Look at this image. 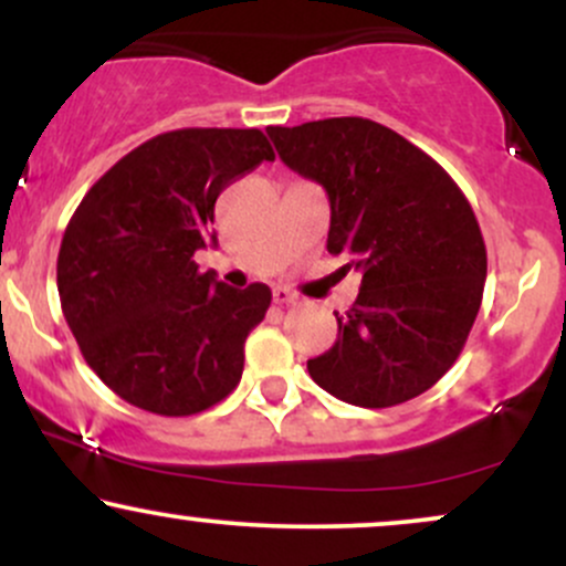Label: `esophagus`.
<instances>
[{
	"label": "esophagus",
	"mask_w": 566,
	"mask_h": 566,
	"mask_svg": "<svg viewBox=\"0 0 566 566\" xmlns=\"http://www.w3.org/2000/svg\"><path fill=\"white\" fill-rule=\"evenodd\" d=\"M295 301H297V295L292 290L274 287V303L276 305H290V303H295Z\"/></svg>",
	"instance_id": "34e87169"
}]
</instances>
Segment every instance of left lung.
Returning a JSON list of instances; mask_svg holds the SVG:
<instances>
[{
	"label": "left lung",
	"instance_id": "1",
	"mask_svg": "<svg viewBox=\"0 0 566 566\" xmlns=\"http://www.w3.org/2000/svg\"><path fill=\"white\" fill-rule=\"evenodd\" d=\"M279 159L329 199L327 250L361 274L337 340L308 373L348 405L415 399L454 365L479 314L486 250L458 184L394 129L361 116L269 127Z\"/></svg>",
	"mask_w": 566,
	"mask_h": 566
}]
</instances>
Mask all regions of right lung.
I'll use <instances>...</instances> for the list:
<instances>
[{
    "label": "right lung",
    "mask_w": 566,
    "mask_h": 566,
    "mask_svg": "<svg viewBox=\"0 0 566 566\" xmlns=\"http://www.w3.org/2000/svg\"><path fill=\"white\" fill-rule=\"evenodd\" d=\"M274 161L261 129L186 127L129 151L84 193L57 252L63 316L116 396L167 418L226 399L271 290L226 287L193 252L216 244V201Z\"/></svg>",
    "instance_id": "obj_1"
}]
</instances>
